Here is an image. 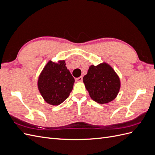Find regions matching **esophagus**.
Here are the masks:
<instances>
[{
  "mask_svg": "<svg viewBox=\"0 0 155 155\" xmlns=\"http://www.w3.org/2000/svg\"><path fill=\"white\" fill-rule=\"evenodd\" d=\"M76 81L77 82H81V81H83V77H82V76H80V77H79V78H76Z\"/></svg>",
  "mask_w": 155,
  "mask_h": 155,
  "instance_id": "obj_1",
  "label": "esophagus"
}]
</instances>
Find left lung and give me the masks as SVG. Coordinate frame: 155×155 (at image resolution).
<instances>
[{
    "label": "left lung",
    "instance_id": "left-lung-1",
    "mask_svg": "<svg viewBox=\"0 0 155 155\" xmlns=\"http://www.w3.org/2000/svg\"><path fill=\"white\" fill-rule=\"evenodd\" d=\"M83 83L91 97L100 104L114 100L120 88L118 76L106 63L90 66L87 74L83 77Z\"/></svg>",
    "mask_w": 155,
    "mask_h": 155
}]
</instances>
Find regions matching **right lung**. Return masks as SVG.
<instances>
[{"label": "right lung", "mask_w": 155, "mask_h": 155, "mask_svg": "<svg viewBox=\"0 0 155 155\" xmlns=\"http://www.w3.org/2000/svg\"><path fill=\"white\" fill-rule=\"evenodd\" d=\"M65 61L48 62L42 70L37 86L45 101L51 105H58L69 96L74 78L65 66Z\"/></svg>", "instance_id": "add662e5"}]
</instances>
